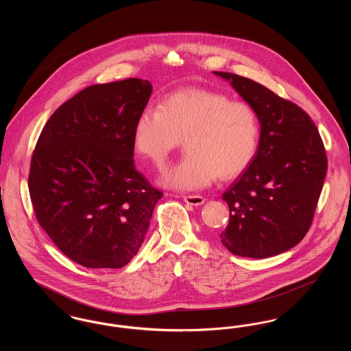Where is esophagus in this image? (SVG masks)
Listing matches in <instances>:
<instances>
[{
    "mask_svg": "<svg viewBox=\"0 0 351 351\" xmlns=\"http://www.w3.org/2000/svg\"><path fill=\"white\" fill-rule=\"evenodd\" d=\"M183 200L185 201L186 204L195 205V206L202 205V204L205 202V199H204L202 196H199V195H188V196H183Z\"/></svg>",
    "mask_w": 351,
    "mask_h": 351,
    "instance_id": "1",
    "label": "esophagus"
}]
</instances>
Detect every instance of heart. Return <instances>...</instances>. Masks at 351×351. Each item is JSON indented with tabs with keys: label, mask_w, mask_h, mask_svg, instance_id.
Listing matches in <instances>:
<instances>
[{
	"label": "heart",
	"mask_w": 351,
	"mask_h": 351,
	"mask_svg": "<svg viewBox=\"0 0 351 351\" xmlns=\"http://www.w3.org/2000/svg\"><path fill=\"white\" fill-rule=\"evenodd\" d=\"M182 141L186 152L165 182L199 189L216 176L232 179L249 167L259 145L258 118L249 104L204 88L176 90L136 118L134 147L155 166H163Z\"/></svg>",
	"instance_id": "b5f03b06"
}]
</instances>
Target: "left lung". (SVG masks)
<instances>
[{
	"instance_id": "obj_1",
	"label": "left lung",
	"mask_w": 351,
	"mask_h": 351,
	"mask_svg": "<svg viewBox=\"0 0 351 351\" xmlns=\"http://www.w3.org/2000/svg\"><path fill=\"white\" fill-rule=\"evenodd\" d=\"M215 73L230 82L261 122L252 162L222 195L230 215L221 242L239 256L278 255L296 246L313 222L328 169L324 142L295 102L247 77Z\"/></svg>"
}]
</instances>
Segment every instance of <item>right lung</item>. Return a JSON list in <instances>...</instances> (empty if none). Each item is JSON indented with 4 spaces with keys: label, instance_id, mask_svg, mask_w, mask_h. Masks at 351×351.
<instances>
[{
    "label": "right lung",
    "instance_id": "obj_1",
    "mask_svg": "<svg viewBox=\"0 0 351 351\" xmlns=\"http://www.w3.org/2000/svg\"><path fill=\"white\" fill-rule=\"evenodd\" d=\"M151 92L150 82L136 77L90 85L53 112L35 145V217L84 267L128 265L163 196L134 163V126Z\"/></svg>",
    "mask_w": 351,
    "mask_h": 351
}]
</instances>
